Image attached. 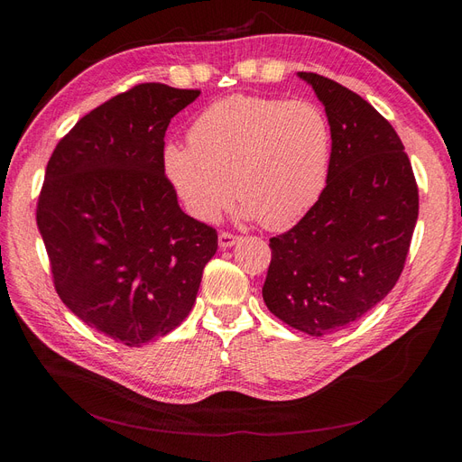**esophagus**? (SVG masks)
Instances as JSON below:
<instances>
[{
	"mask_svg": "<svg viewBox=\"0 0 462 462\" xmlns=\"http://www.w3.org/2000/svg\"><path fill=\"white\" fill-rule=\"evenodd\" d=\"M239 241H241L239 235H233V233H229V231H221V233H219V246H221V248H229V246L239 243Z\"/></svg>",
	"mask_w": 462,
	"mask_h": 462,
	"instance_id": "obj_1",
	"label": "esophagus"
}]
</instances>
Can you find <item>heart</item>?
Here are the masks:
<instances>
[{
  "label": "heart",
  "mask_w": 462,
  "mask_h": 462,
  "mask_svg": "<svg viewBox=\"0 0 462 462\" xmlns=\"http://www.w3.org/2000/svg\"><path fill=\"white\" fill-rule=\"evenodd\" d=\"M329 160L331 129L316 104L245 94L206 107L189 144L163 150L165 175L192 217L214 221L236 192L265 229L292 226L319 200Z\"/></svg>",
  "instance_id": "heart-1"
}]
</instances>
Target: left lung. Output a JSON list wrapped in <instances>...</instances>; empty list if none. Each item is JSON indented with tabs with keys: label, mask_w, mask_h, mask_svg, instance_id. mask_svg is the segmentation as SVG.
<instances>
[{
	"label": "left lung",
	"mask_w": 462,
	"mask_h": 462,
	"mask_svg": "<svg viewBox=\"0 0 462 462\" xmlns=\"http://www.w3.org/2000/svg\"><path fill=\"white\" fill-rule=\"evenodd\" d=\"M299 77L326 107L328 185L295 227L270 239L262 297L287 326L321 337L365 316L399 282L418 185L399 134L365 97L328 77Z\"/></svg>",
	"instance_id": "8db88e82"
}]
</instances>
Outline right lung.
Wrapping results in <instances>:
<instances>
[{
  "label": "right lung",
  "instance_id": "obj_1",
  "mask_svg": "<svg viewBox=\"0 0 462 462\" xmlns=\"http://www.w3.org/2000/svg\"><path fill=\"white\" fill-rule=\"evenodd\" d=\"M143 82L87 114L55 146L36 221L53 287L87 326L127 346L192 310L217 231L187 216L163 167L170 121L199 97Z\"/></svg>",
  "mask_w": 462,
  "mask_h": 462
}]
</instances>
